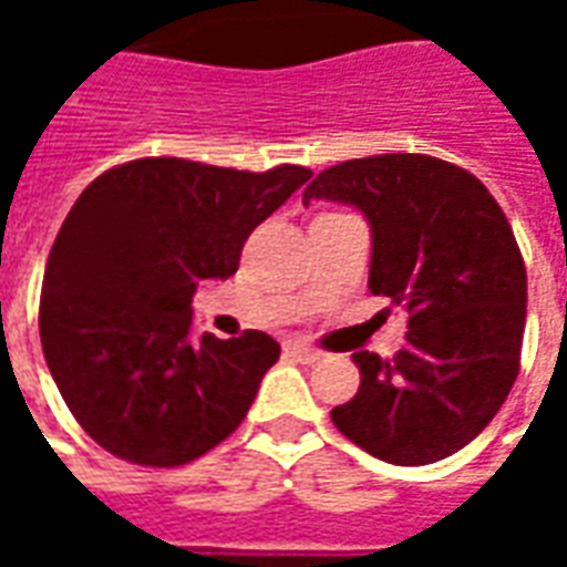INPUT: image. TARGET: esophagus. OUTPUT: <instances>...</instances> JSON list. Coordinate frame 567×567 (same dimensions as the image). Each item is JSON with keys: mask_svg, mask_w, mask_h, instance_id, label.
I'll use <instances>...</instances> for the list:
<instances>
[{"mask_svg": "<svg viewBox=\"0 0 567 567\" xmlns=\"http://www.w3.org/2000/svg\"><path fill=\"white\" fill-rule=\"evenodd\" d=\"M285 355L297 358V361H303V364H312V361H319L321 352H319V349H312V346H307V343L288 340V343H285Z\"/></svg>", "mask_w": 567, "mask_h": 567, "instance_id": "esophagus-1", "label": "esophagus"}]
</instances>
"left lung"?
<instances>
[{"instance_id": "obj_1", "label": "left lung", "mask_w": 567, "mask_h": 567, "mask_svg": "<svg viewBox=\"0 0 567 567\" xmlns=\"http://www.w3.org/2000/svg\"><path fill=\"white\" fill-rule=\"evenodd\" d=\"M309 199L364 212L370 291L406 312L394 358L355 352L361 389L331 410L340 434L389 464L467 446L507 401L523 352L525 264L486 185L427 154H377L312 178Z\"/></svg>"}]
</instances>
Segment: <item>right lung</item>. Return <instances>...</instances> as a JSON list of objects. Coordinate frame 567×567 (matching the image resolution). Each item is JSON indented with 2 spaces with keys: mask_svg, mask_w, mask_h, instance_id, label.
Returning <instances> with one entry per match:
<instances>
[{
  "mask_svg": "<svg viewBox=\"0 0 567 567\" xmlns=\"http://www.w3.org/2000/svg\"><path fill=\"white\" fill-rule=\"evenodd\" d=\"M309 175L142 157L84 187L48 255L39 333L69 413L105 452L178 467L246 419L279 343H197L190 300L203 279L234 276L248 234Z\"/></svg>",
  "mask_w": 567,
  "mask_h": 567,
  "instance_id": "right-lung-1",
  "label": "right lung"
}]
</instances>
